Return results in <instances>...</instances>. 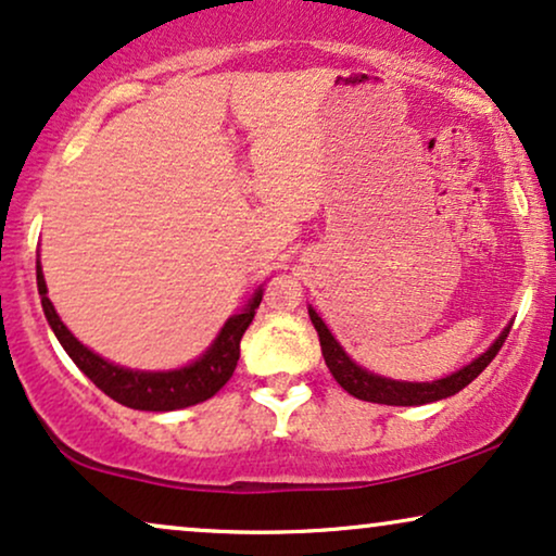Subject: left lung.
Segmentation results:
<instances>
[{
    "mask_svg": "<svg viewBox=\"0 0 556 556\" xmlns=\"http://www.w3.org/2000/svg\"><path fill=\"white\" fill-rule=\"evenodd\" d=\"M308 316H312L314 329L319 331L324 363H327L329 372L334 375L337 383L359 401L386 403V406H421V403H434L459 393L463 388L470 386L490 363H493V357L498 355V350L503 348V342H506L510 331V324H508V327L495 337V342L490 344L480 357H475L472 363L459 367V370L446 375V378L431 380V383L429 380L427 383H408V380H393V378H386V375L365 370V367L357 365L355 359L344 352L342 344L334 340V334H331L321 316L316 314L314 306H308Z\"/></svg>",
    "mask_w": 556,
    "mask_h": 556,
    "instance_id": "8db88e82",
    "label": "left lung"
}]
</instances>
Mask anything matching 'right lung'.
Returning a JSON list of instances; mask_svg holds the SVG:
<instances>
[{
    "instance_id": "obj_1",
    "label": "right lung",
    "mask_w": 556,
    "mask_h": 556,
    "mask_svg": "<svg viewBox=\"0 0 556 556\" xmlns=\"http://www.w3.org/2000/svg\"><path fill=\"white\" fill-rule=\"evenodd\" d=\"M38 273V293L42 312L53 329V334L61 342V348L68 352L78 370L91 380L99 391H104L122 406L137 410H176L186 406H197V403L212 399L222 386L232 378L237 359H240V340L244 329L250 327L255 308L263 301V286L255 288L248 304L240 312L229 316L214 342L193 359V363L176 367V370H132V367L114 365L110 359L86 348L71 334V329L61 321L55 306L48 299L46 276H42V265H35Z\"/></svg>"
}]
</instances>
